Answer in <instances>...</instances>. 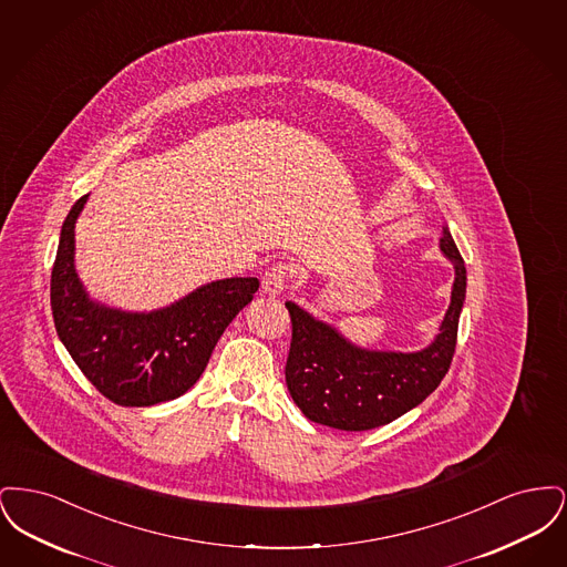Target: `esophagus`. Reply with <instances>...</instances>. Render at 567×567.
<instances>
[{
  "label": "esophagus",
  "mask_w": 567,
  "mask_h": 567,
  "mask_svg": "<svg viewBox=\"0 0 567 567\" xmlns=\"http://www.w3.org/2000/svg\"><path fill=\"white\" fill-rule=\"evenodd\" d=\"M289 276V268L285 264H276L271 266L270 270H266L264 278H261V289L268 296H280L285 289V280Z\"/></svg>",
  "instance_id": "obj_1"
}]
</instances>
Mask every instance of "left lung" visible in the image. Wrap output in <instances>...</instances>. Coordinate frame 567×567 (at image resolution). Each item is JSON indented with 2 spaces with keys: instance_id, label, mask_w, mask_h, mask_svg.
Here are the masks:
<instances>
[{
  "instance_id": "8db88e82",
  "label": "left lung",
  "mask_w": 567,
  "mask_h": 567,
  "mask_svg": "<svg viewBox=\"0 0 567 567\" xmlns=\"http://www.w3.org/2000/svg\"><path fill=\"white\" fill-rule=\"evenodd\" d=\"M440 250L455 268V282L440 331L421 351L361 349L333 324L293 301L285 303L293 324L285 377L306 419L342 432H365L395 421L437 389L455 354L467 285L465 264L446 225Z\"/></svg>"
}]
</instances>
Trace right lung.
<instances>
[{"label":"right lung","mask_w":567,"mask_h":567,"mask_svg":"<svg viewBox=\"0 0 567 567\" xmlns=\"http://www.w3.org/2000/svg\"><path fill=\"white\" fill-rule=\"evenodd\" d=\"M86 199L82 195L65 216L54 257L51 308L56 336L110 402L140 408L176 400L199 380L218 338L252 301L259 280H215L151 312L95 301L74 266V227Z\"/></svg>","instance_id":"add662e5"}]
</instances>
